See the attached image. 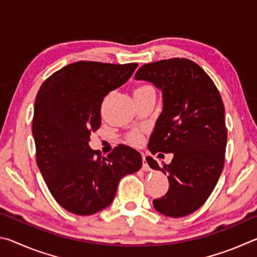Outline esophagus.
I'll list each match as a JSON object with an SVG mask.
<instances>
[{
	"label": "esophagus",
	"mask_w": 257,
	"mask_h": 257,
	"mask_svg": "<svg viewBox=\"0 0 257 257\" xmlns=\"http://www.w3.org/2000/svg\"><path fill=\"white\" fill-rule=\"evenodd\" d=\"M142 169H143V171H150L151 170V168H150V165L147 164V162H146V156L143 154V167H142Z\"/></svg>",
	"instance_id": "1"
}]
</instances>
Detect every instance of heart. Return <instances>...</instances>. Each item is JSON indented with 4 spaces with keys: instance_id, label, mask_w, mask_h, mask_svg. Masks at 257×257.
<instances>
[{
    "instance_id": "heart-1",
    "label": "heart",
    "mask_w": 257,
    "mask_h": 257,
    "mask_svg": "<svg viewBox=\"0 0 257 257\" xmlns=\"http://www.w3.org/2000/svg\"><path fill=\"white\" fill-rule=\"evenodd\" d=\"M143 87H147V86H142V87H139V88H143ZM139 139H141V137H139V135H134V136H133V142L134 143H138Z\"/></svg>"
}]
</instances>
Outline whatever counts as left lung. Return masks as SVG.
I'll list each match as a JSON object with an SVG mask.
<instances>
[{"mask_svg": "<svg viewBox=\"0 0 257 257\" xmlns=\"http://www.w3.org/2000/svg\"><path fill=\"white\" fill-rule=\"evenodd\" d=\"M136 80L153 84L162 93V112L151 135L152 154L173 153L170 164L146 161L168 176L169 190L154 199L155 210L181 217L198 210L214 189L223 169L227 129L219 90L193 61L169 59L145 64Z\"/></svg>", "mask_w": 257, "mask_h": 257, "instance_id": "1", "label": "left lung"}]
</instances>
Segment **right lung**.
I'll list each match as a JSON object with an SVG mask.
<instances>
[{"instance_id": "right-lung-1", "label": "right lung", "mask_w": 257, "mask_h": 257, "mask_svg": "<svg viewBox=\"0 0 257 257\" xmlns=\"http://www.w3.org/2000/svg\"><path fill=\"white\" fill-rule=\"evenodd\" d=\"M137 63L68 64L43 82L34 106L36 160L61 206L77 215L104 210L115 197L121 178L141 170L142 155L120 145L103 156L89 147L101 125V104L127 81Z\"/></svg>"}]
</instances>
